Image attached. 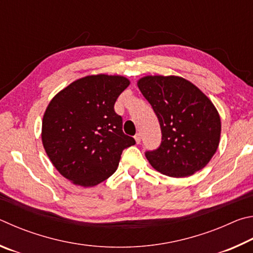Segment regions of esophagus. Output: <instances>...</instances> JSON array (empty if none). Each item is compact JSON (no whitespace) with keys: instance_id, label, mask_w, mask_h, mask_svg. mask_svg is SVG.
Segmentation results:
<instances>
[{"instance_id":"esophagus-1","label":"esophagus","mask_w":253,"mask_h":253,"mask_svg":"<svg viewBox=\"0 0 253 253\" xmlns=\"http://www.w3.org/2000/svg\"><path fill=\"white\" fill-rule=\"evenodd\" d=\"M134 139H135V142L139 144V143L141 142V134H140V133H136V134L134 135Z\"/></svg>"}]
</instances>
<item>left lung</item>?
Here are the masks:
<instances>
[{
  "label": "left lung",
  "instance_id": "obj_1",
  "mask_svg": "<svg viewBox=\"0 0 253 253\" xmlns=\"http://www.w3.org/2000/svg\"><path fill=\"white\" fill-rule=\"evenodd\" d=\"M138 86L151 104L162 133L160 147L145 152L150 165L173 178L203 169L218 149L221 133L212 102L180 77H144Z\"/></svg>",
  "mask_w": 253,
  "mask_h": 253
}]
</instances>
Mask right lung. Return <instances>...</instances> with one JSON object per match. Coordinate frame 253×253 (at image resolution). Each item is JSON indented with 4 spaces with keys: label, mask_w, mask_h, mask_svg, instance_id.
Wrapping results in <instances>:
<instances>
[{
    "label": "right lung",
    "mask_w": 253,
    "mask_h": 253,
    "mask_svg": "<svg viewBox=\"0 0 253 253\" xmlns=\"http://www.w3.org/2000/svg\"><path fill=\"white\" fill-rule=\"evenodd\" d=\"M130 81L88 75L53 97L42 122V142L60 173L74 184L94 187L112 175L124 149L135 140L122 130L114 103Z\"/></svg>",
    "instance_id": "1"
}]
</instances>
